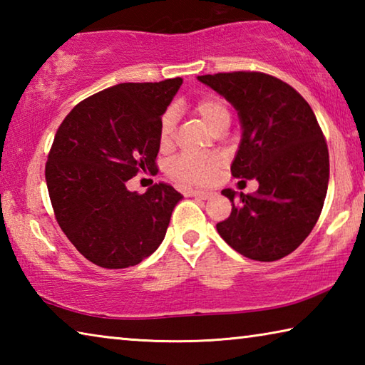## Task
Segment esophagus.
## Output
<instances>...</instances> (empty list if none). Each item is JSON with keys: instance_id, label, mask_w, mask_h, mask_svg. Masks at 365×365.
Returning <instances> with one entry per match:
<instances>
[{"instance_id": "34e87169", "label": "esophagus", "mask_w": 365, "mask_h": 365, "mask_svg": "<svg viewBox=\"0 0 365 365\" xmlns=\"http://www.w3.org/2000/svg\"><path fill=\"white\" fill-rule=\"evenodd\" d=\"M187 196L200 197V200H207V197L212 196V191H200V190H191L187 193Z\"/></svg>"}]
</instances>
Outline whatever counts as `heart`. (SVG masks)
Segmentation results:
<instances>
[{
	"mask_svg": "<svg viewBox=\"0 0 365 365\" xmlns=\"http://www.w3.org/2000/svg\"><path fill=\"white\" fill-rule=\"evenodd\" d=\"M195 113L207 123L214 132L227 128L230 123V108L224 98L217 95H206L195 103ZM177 125L175 109H165L159 119V143L160 146H169L174 140ZM222 165V158L215 153L190 154L185 153L175 158L170 164L172 177L185 185L202 187L212 182Z\"/></svg>",
	"mask_w": 365,
	"mask_h": 365,
	"instance_id": "1",
	"label": "heart"
}]
</instances>
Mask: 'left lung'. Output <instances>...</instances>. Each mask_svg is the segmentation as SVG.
<instances>
[{"label":"left lung","mask_w":365,"mask_h":365,"mask_svg":"<svg viewBox=\"0 0 365 365\" xmlns=\"http://www.w3.org/2000/svg\"><path fill=\"white\" fill-rule=\"evenodd\" d=\"M197 80L230 101L243 138L232 175L256 178L255 195L222 190L232 201L217 232L255 261H277L304 242L329 188V148L311 106L293 86L264 72L238 71Z\"/></svg>","instance_id":"8db88e82"}]
</instances>
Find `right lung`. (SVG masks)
Segmentation results:
<instances>
[{
  "label": "right lung",
  "instance_id": "obj_1",
  "mask_svg": "<svg viewBox=\"0 0 365 365\" xmlns=\"http://www.w3.org/2000/svg\"><path fill=\"white\" fill-rule=\"evenodd\" d=\"M182 82L98 91L54 135L45 168L54 217L80 255L100 267L125 269L151 256L183 197L163 182L143 195L127 190V180L158 169L159 119Z\"/></svg>",
  "mask_w": 365,
  "mask_h": 365
}]
</instances>
